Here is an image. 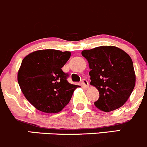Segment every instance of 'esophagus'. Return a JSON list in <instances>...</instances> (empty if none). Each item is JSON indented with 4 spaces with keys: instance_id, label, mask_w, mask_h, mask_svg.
<instances>
[{
    "instance_id": "obj_1",
    "label": "esophagus",
    "mask_w": 147,
    "mask_h": 147,
    "mask_svg": "<svg viewBox=\"0 0 147 147\" xmlns=\"http://www.w3.org/2000/svg\"><path fill=\"white\" fill-rule=\"evenodd\" d=\"M81 83H82V85L84 86L85 88H88V82L86 79H83L81 81Z\"/></svg>"
}]
</instances>
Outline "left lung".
<instances>
[{
	"mask_svg": "<svg viewBox=\"0 0 147 147\" xmlns=\"http://www.w3.org/2000/svg\"><path fill=\"white\" fill-rule=\"evenodd\" d=\"M81 54L88 61L91 69L90 84L99 91L95 107L105 112L122 107L131 94L136 82L129 55L113 46L84 50Z\"/></svg>",
	"mask_w": 147,
	"mask_h": 147,
	"instance_id": "8db88e82",
	"label": "left lung"
}]
</instances>
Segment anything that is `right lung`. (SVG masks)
<instances>
[{"label":"right lung","mask_w":147,"mask_h":147,"mask_svg":"<svg viewBox=\"0 0 147 147\" xmlns=\"http://www.w3.org/2000/svg\"><path fill=\"white\" fill-rule=\"evenodd\" d=\"M71 56L70 51L54 49L32 52L22 61L18 82L26 99L40 111L60 112L69 103L79 86L68 82L61 68Z\"/></svg>","instance_id":"obj_1"}]
</instances>
